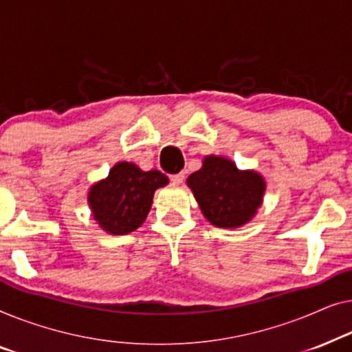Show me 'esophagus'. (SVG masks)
<instances>
[{
    "label": "esophagus",
    "mask_w": 352,
    "mask_h": 352,
    "mask_svg": "<svg viewBox=\"0 0 352 352\" xmlns=\"http://www.w3.org/2000/svg\"><path fill=\"white\" fill-rule=\"evenodd\" d=\"M170 180L174 182L175 185H180V183H183V180H185V172H180V174L170 175Z\"/></svg>",
    "instance_id": "1"
}]
</instances>
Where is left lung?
<instances>
[{
    "mask_svg": "<svg viewBox=\"0 0 352 352\" xmlns=\"http://www.w3.org/2000/svg\"><path fill=\"white\" fill-rule=\"evenodd\" d=\"M186 183L206 219L219 228L247 223L265 192V182L256 172L237 170L234 162L220 156H207Z\"/></svg>",
    "mask_w": 352,
    "mask_h": 352,
    "instance_id": "8db88e82",
    "label": "left lung"
}]
</instances>
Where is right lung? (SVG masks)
<instances>
[{
  "mask_svg": "<svg viewBox=\"0 0 352 352\" xmlns=\"http://www.w3.org/2000/svg\"><path fill=\"white\" fill-rule=\"evenodd\" d=\"M167 183V177L160 170L143 172L132 162H118L107 180L89 191L94 219L110 234H127L145 221L153 195Z\"/></svg>",
  "mask_w": 352,
  "mask_h": 352,
  "instance_id": "add662e5",
  "label": "right lung"
}]
</instances>
